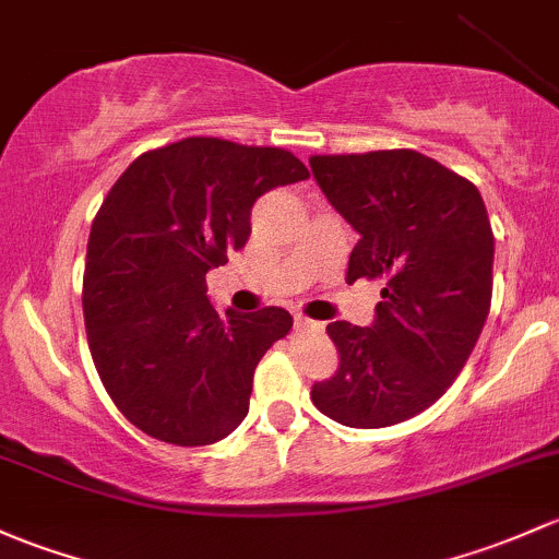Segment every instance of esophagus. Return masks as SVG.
<instances>
[{"label": "esophagus", "mask_w": 559, "mask_h": 559, "mask_svg": "<svg viewBox=\"0 0 559 559\" xmlns=\"http://www.w3.org/2000/svg\"><path fill=\"white\" fill-rule=\"evenodd\" d=\"M295 329H299V332H305V329H313V332H321V329H324V324H321V321L308 319V316H295Z\"/></svg>", "instance_id": "1"}]
</instances>
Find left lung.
<instances>
[{
  "instance_id": "obj_1",
  "label": "left lung",
  "mask_w": 559,
  "mask_h": 559,
  "mask_svg": "<svg viewBox=\"0 0 559 559\" xmlns=\"http://www.w3.org/2000/svg\"><path fill=\"white\" fill-rule=\"evenodd\" d=\"M310 171L361 235L348 284L385 281L372 326H326L340 367L310 399L343 426H396L431 407L477 345L492 297L487 209L472 181L415 150L313 155Z\"/></svg>"
}]
</instances>
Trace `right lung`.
Wrapping results in <instances>:
<instances>
[{
  "label": "right lung",
  "mask_w": 559,
  "mask_h": 559,
  "mask_svg": "<svg viewBox=\"0 0 559 559\" xmlns=\"http://www.w3.org/2000/svg\"><path fill=\"white\" fill-rule=\"evenodd\" d=\"M308 176L281 146L190 136L139 155L104 198L82 278L87 348L111 402L144 433L201 448L246 418L257 364L292 316H219L205 273L243 249L257 198Z\"/></svg>",
  "instance_id": "add662e5"
}]
</instances>
